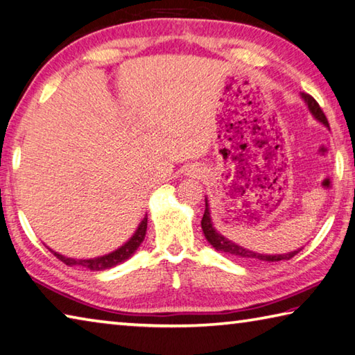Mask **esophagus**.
<instances>
[{
    "mask_svg": "<svg viewBox=\"0 0 355 355\" xmlns=\"http://www.w3.org/2000/svg\"><path fill=\"white\" fill-rule=\"evenodd\" d=\"M200 175H202V171H200L199 168H198V170H195V176H199V178H200Z\"/></svg>",
    "mask_w": 355,
    "mask_h": 355,
    "instance_id": "esophagus-1",
    "label": "esophagus"
}]
</instances>
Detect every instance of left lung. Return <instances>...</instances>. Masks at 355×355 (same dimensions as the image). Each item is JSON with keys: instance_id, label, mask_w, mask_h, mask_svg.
Instances as JSON below:
<instances>
[{"instance_id": "left-lung-1", "label": "left lung", "mask_w": 355, "mask_h": 355, "mask_svg": "<svg viewBox=\"0 0 355 355\" xmlns=\"http://www.w3.org/2000/svg\"><path fill=\"white\" fill-rule=\"evenodd\" d=\"M302 98L304 100L307 108H309V111L312 112V116L315 117L318 122H322L324 126L329 128V122H327L324 112L322 111V108H320L317 100L309 94H304V92H302ZM200 225H202V232H204L207 241H209V243L215 247L216 250L224 252L230 257L245 259V261H264V263H277V261L291 259L292 257H295L300 250H302V249H298V250H293L289 253H283V255H263V253L247 250V249H244V247L232 243L230 239H227L225 236L220 235V233L216 232L215 227H213L211 216H210V207H209V200H207V198H205V211H204L202 220H200Z\"/></svg>"}]
</instances>
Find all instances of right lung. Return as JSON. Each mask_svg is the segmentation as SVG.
<instances>
[{
  "label": "right lung",
  "instance_id": "obj_1",
  "mask_svg": "<svg viewBox=\"0 0 355 355\" xmlns=\"http://www.w3.org/2000/svg\"><path fill=\"white\" fill-rule=\"evenodd\" d=\"M146 223H148V218H144L142 223L139 224L137 230L135 235H132L126 243L119 247L117 250L108 253V255H103V257H97V258H89V259H76V258H68V257H63L60 255V253L51 250L53 255H55L62 263H64L66 266H82L86 267V269L89 270H105V269H110V267H114L120 263H123L125 259H128L132 253H135L139 245L142 244V241L145 239V233H146Z\"/></svg>",
  "mask_w": 355,
  "mask_h": 355
}]
</instances>
